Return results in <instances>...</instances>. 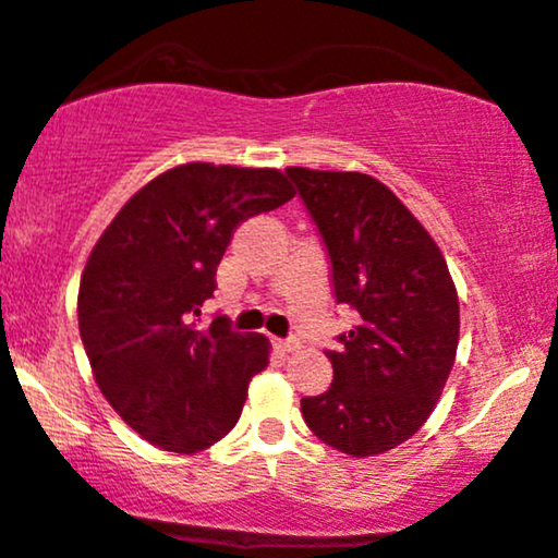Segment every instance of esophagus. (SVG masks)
<instances>
[{"mask_svg":"<svg viewBox=\"0 0 558 558\" xmlns=\"http://www.w3.org/2000/svg\"><path fill=\"white\" fill-rule=\"evenodd\" d=\"M280 348V351L283 353H293L299 348V340L296 338H288V340H278V343H275Z\"/></svg>","mask_w":558,"mask_h":558,"instance_id":"34e87169","label":"esophagus"}]
</instances>
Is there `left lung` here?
Wrapping results in <instances>:
<instances>
[{
    "instance_id": "1",
    "label": "left lung",
    "mask_w": 558,
    "mask_h": 558,
    "mask_svg": "<svg viewBox=\"0 0 558 558\" xmlns=\"http://www.w3.org/2000/svg\"><path fill=\"white\" fill-rule=\"evenodd\" d=\"M330 259L338 304L359 314L325 351L332 385L301 398L314 436L353 458L387 452L426 424L452 372L460 304L426 228L377 179L286 169Z\"/></svg>"
}]
</instances>
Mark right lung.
<instances>
[{
  "label": "right lung",
  "mask_w": 558,
  "mask_h": 558,
  "mask_svg": "<svg viewBox=\"0 0 558 558\" xmlns=\"http://www.w3.org/2000/svg\"><path fill=\"white\" fill-rule=\"evenodd\" d=\"M293 197L275 169L186 163L119 210L80 280V338L111 408L143 439L199 452L236 426L267 338L199 327L236 228Z\"/></svg>",
  "instance_id": "right-lung-1"
}]
</instances>
